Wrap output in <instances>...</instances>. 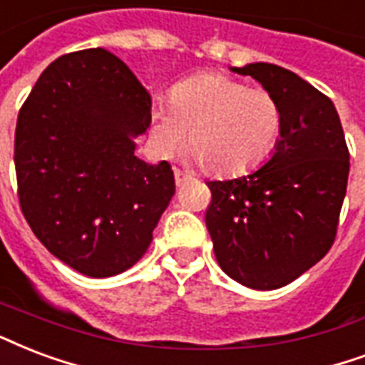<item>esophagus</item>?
I'll use <instances>...</instances> for the list:
<instances>
[{"label": "esophagus", "mask_w": 365, "mask_h": 365, "mask_svg": "<svg viewBox=\"0 0 365 365\" xmlns=\"http://www.w3.org/2000/svg\"><path fill=\"white\" fill-rule=\"evenodd\" d=\"M174 178H176V185L178 187H182V185H185V183L191 180V176H187V174H183L180 168H174Z\"/></svg>", "instance_id": "1"}]
</instances>
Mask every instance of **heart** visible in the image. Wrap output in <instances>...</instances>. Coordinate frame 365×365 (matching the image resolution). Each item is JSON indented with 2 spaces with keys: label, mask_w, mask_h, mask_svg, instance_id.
I'll return each instance as SVG.
<instances>
[{
  "label": "heart",
  "mask_w": 365,
  "mask_h": 365,
  "mask_svg": "<svg viewBox=\"0 0 365 365\" xmlns=\"http://www.w3.org/2000/svg\"><path fill=\"white\" fill-rule=\"evenodd\" d=\"M153 135L172 153L187 132L185 158L218 176L255 168L277 143L283 108L277 97L218 72H205L174 86L168 105L153 110Z\"/></svg>",
  "instance_id": "heart-1"
}]
</instances>
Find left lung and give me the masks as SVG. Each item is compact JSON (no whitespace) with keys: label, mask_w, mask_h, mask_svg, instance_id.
<instances>
[{"label":"left lung","mask_w":365,"mask_h":365,"mask_svg":"<svg viewBox=\"0 0 365 365\" xmlns=\"http://www.w3.org/2000/svg\"><path fill=\"white\" fill-rule=\"evenodd\" d=\"M277 97L283 130L272 157L247 176L207 182V230L220 268L245 287L272 291L327 255L349 182V147L329 97L272 63L232 66Z\"/></svg>","instance_id":"8db88e82"}]
</instances>
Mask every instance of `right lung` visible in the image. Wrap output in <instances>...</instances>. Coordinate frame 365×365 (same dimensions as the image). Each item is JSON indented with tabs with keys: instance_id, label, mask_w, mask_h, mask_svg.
Wrapping results in <instances>:
<instances>
[{
	"instance_id": "add662e5",
	"label": "right lung",
	"mask_w": 365,
	"mask_h": 365,
	"mask_svg": "<svg viewBox=\"0 0 365 365\" xmlns=\"http://www.w3.org/2000/svg\"><path fill=\"white\" fill-rule=\"evenodd\" d=\"M149 124L147 90L103 47L53 61L22 105L15 132L22 214L53 257L80 274L132 268L174 197L170 164L133 155Z\"/></svg>"
}]
</instances>
